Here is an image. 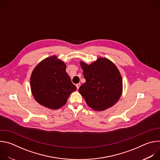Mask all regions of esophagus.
<instances>
[{"label":"esophagus","instance_id":"esophagus-1","mask_svg":"<svg viewBox=\"0 0 160 160\" xmlns=\"http://www.w3.org/2000/svg\"><path fill=\"white\" fill-rule=\"evenodd\" d=\"M80 83H77V85H76V87H77V89H78L79 88V87H80Z\"/></svg>","mask_w":160,"mask_h":160}]
</instances>
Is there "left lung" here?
Returning <instances> with one entry per match:
<instances>
[{
    "label": "left lung",
    "mask_w": 160,
    "mask_h": 160,
    "mask_svg": "<svg viewBox=\"0 0 160 160\" xmlns=\"http://www.w3.org/2000/svg\"><path fill=\"white\" fill-rule=\"evenodd\" d=\"M80 63L86 81L78 91L88 106L95 111H104L115 104L123 89L122 78L115 64L104 58L90 64Z\"/></svg>",
    "instance_id": "1"
}]
</instances>
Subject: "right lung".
Listing matches in <instances>:
<instances>
[{"label":"right lung","instance_id":"right-lung-1","mask_svg":"<svg viewBox=\"0 0 160 160\" xmlns=\"http://www.w3.org/2000/svg\"><path fill=\"white\" fill-rule=\"evenodd\" d=\"M66 64L56 56L47 58L34 68L30 78L33 98L44 107L57 109L77 90L66 72Z\"/></svg>","mask_w":160,"mask_h":160}]
</instances>
